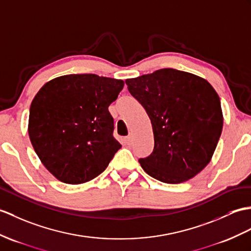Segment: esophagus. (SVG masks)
Here are the masks:
<instances>
[{"instance_id": "34e87169", "label": "esophagus", "mask_w": 251, "mask_h": 251, "mask_svg": "<svg viewBox=\"0 0 251 251\" xmlns=\"http://www.w3.org/2000/svg\"><path fill=\"white\" fill-rule=\"evenodd\" d=\"M132 142H133V136L131 135V134H130L129 136H126V137L125 138V143H126V145H131Z\"/></svg>"}]
</instances>
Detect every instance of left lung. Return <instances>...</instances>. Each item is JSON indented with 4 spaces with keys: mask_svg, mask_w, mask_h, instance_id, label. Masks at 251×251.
<instances>
[{
    "mask_svg": "<svg viewBox=\"0 0 251 251\" xmlns=\"http://www.w3.org/2000/svg\"><path fill=\"white\" fill-rule=\"evenodd\" d=\"M130 94L151 120L153 152L139 158L152 178L179 184L212 160L221 137V99L205 78L172 68L126 79Z\"/></svg>",
    "mask_w": 251,
    "mask_h": 251,
    "instance_id": "obj_1",
    "label": "left lung"
}]
</instances>
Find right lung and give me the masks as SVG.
Instances as JSON below:
<instances>
[{
  "instance_id": "obj_1",
  "label": "right lung",
  "mask_w": 251,
  "mask_h": 251,
  "mask_svg": "<svg viewBox=\"0 0 251 251\" xmlns=\"http://www.w3.org/2000/svg\"><path fill=\"white\" fill-rule=\"evenodd\" d=\"M122 79L67 75L42 86L32 101L28 136L44 166L58 181L82 184L102 174L121 145L108 106Z\"/></svg>"
}]
</instances>
